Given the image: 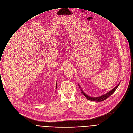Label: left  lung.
<instances>
[{
  "mask_svg": "<svg viewBox=\"0 0 133 133\" xmlns=\"http://www.w3.org/2000/svg\"><path fill=\"white\" fill-rule=\"evenodd\" d=\"M119 84H118V85H117L114 88H113L112 90H111L110 91H109V92H108L107 94L104 95H103V96L98 97H89V96H87V95H86L85 92H84L82 90L81 87H80L79 85V88H80V89H81V90H82V91H81L82 94H83L85 96V97L88 100L91 101H95V102H102V101H103L105 100V99H107V98H108V97L111 95L116 90V89L117 88V87H118V86H119Z\"/></svg>",
  "mask_w": 133,
  "mask_h": 133,
  "instance_id": "1",
  "label": "left lung"
}]
</instances>
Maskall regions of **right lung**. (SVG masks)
I'll list each match as a JSON object with an SVG mask.
<instances>
[{
    "mask_svg": "<svg viewBox=\"0 0 133 133\" xmlns=\"http://www.w3.org/2000/svg\"><path fill=\"white\" fill-rule=\"evenodd\" d=\"M56 86H57V83H56ZM56 88H57V86H56Z\"/></svg>",
    "mask_w": 133,
    "mask_h": 133,
    "instance_id": "add662e5",
    "label": "right lung"
}]
</instances>
